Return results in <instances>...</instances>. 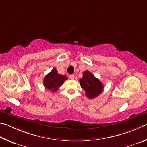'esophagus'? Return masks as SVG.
<instances>
[{
    "label": "esophagus",
    "mask_w": 147,
    "mask_h": 147,
    "mask_svg": "<svg viewBox=\"0 0 147 147\" xmlns=\"http://www.w3.org/2000/svg\"><path fill=\"white\" fill-rule=\"evenodd\" d=\"M74 75H70L69 76V79H71V80H73V79H74Z\"/></svg>",
    "instance_id": "1"
}]
</instances>
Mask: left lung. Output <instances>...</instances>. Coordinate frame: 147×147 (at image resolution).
Here are the masks:
<instances>
[{
  "mask_svg": "<svg viewBox=\"0 0 147 147\" xmlns=\"http://www.w3.org/2000/svg\"><path fill=\"white\" fill-rule=\"evenodd\" d=\"M81 88L86 92L85 95L89 99H94L102 93L103 85L99 79L96 78L91 72L86 71L83 78L79 79Z\"/></svg>",
  "mask_w": 147,
  "mask_h": 147,
  "instance_id": "left-lung-1",
  "label": "left lung"
}]
</instances>
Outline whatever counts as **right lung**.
<instances>
[{
	"mask_svg": "<svg viewBox=\"0 0 147 147\" xmlns=\"http://www.w3.org/2000/svg\"><path fill=\"white\" fill-rule=\"evenodd\" d=\"M66 79H68V78L65 76L59 74L57 70L55 68H53L44 78V86L45 88L55 92L57 90L58 88Z\"/></svg>",
	"mask_w": 147,
	"mask_h": 147,
	"instance_id": "add662e5",
	"label": "right lung"
}]
</instances>
